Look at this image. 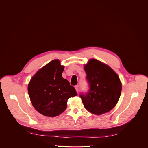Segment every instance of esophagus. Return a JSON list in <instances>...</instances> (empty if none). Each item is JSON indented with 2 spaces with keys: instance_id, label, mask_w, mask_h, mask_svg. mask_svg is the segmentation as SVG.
I'll use <instances>...</instances> for the list:
<instances>
[{
  "instance_id": "obj_1",
  "label": "esophagus",
  "mask_w": 148,
  "mask_h": 148,
  "mask_svg": "<svg viewBox=\"0 0 148 148\" xmlns=\"http://www.w3.org/2000/svg\"><path fill=\"white\" fill-rule=\"evenodd\" d=\"M79 85H76V86H75V90H76V91H77V93L79 92Z\"/></svg>"
}]
</instances>
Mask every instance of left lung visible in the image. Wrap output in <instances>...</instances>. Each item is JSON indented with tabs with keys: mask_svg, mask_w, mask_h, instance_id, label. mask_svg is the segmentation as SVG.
Instances as JSON below:
<instances>
[{
	"mask_svg": "<svg viewBox=\"0 0 148 148\" xmlns=\"http://www.w3.org/2000/svg\"><path fill=\"white\" fill-rule=\"evenodd\" d=\"M84 68L89 86L86 94L80 95L84 107L97 115L110 111L121 94L119 76L110 66L97 59H90Z\"/></svg>",
	"mask_w": 148,
	"mask_h": 148,
	"instance_id": "8db88e82",
	"label": "left lung"
}]
</instances>
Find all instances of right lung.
<instances>
[{
    "label": "right lung",
    "mask_w": 148,
    "mask_h": 148,
    "mask_svg": "<svg viewBox=\"0 0 148 148\" xmlns=\"http://www.w3.org/2000/svg\"><path fill=\"white\" fill-rule=\"evenodd\" d=\"M64 66L58 59L53 60L32 77L28 93L35 109L49 117H55L67 107L69 98L77 95L75 88L62 76Z\"/></svg>",
    "instance_id": "right-lung-1"
}]
</instances>
